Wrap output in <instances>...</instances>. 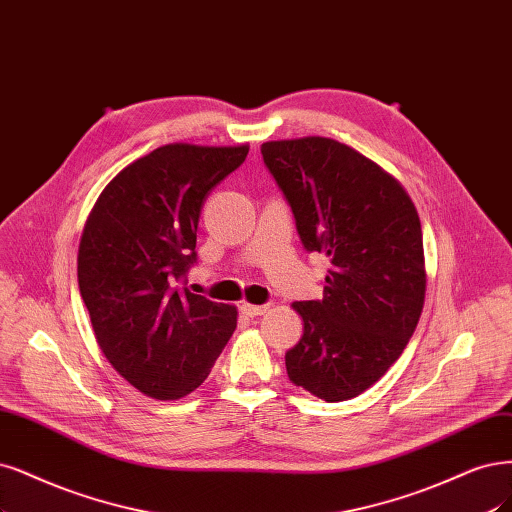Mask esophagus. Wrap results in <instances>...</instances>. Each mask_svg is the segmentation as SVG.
<instances>
[{"label":"esophagus","mask_w":512,"mask_h":512,"mask_svg":"<svg viewBox=\"0 0 512 512\" xmlns=\"http://www.w3.org/2000/svg\"><path fill=\"white\" fill-rule=\"evenodd\" d=\"M241 311L248 315V317H256V315H262L269 311V305H250V303H243L241 305Z\"/></svg>","instance_id":"esophagus-1"}]
</instances>
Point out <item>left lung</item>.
Segmentation results:
<instances>
[{"label":"left lung","mask_w":512,"mask_h":512,"mask_svg":"<svg viewBox=\"0 0 512 512\" xmlns=\"http://www.w3.org/2000/svg\"><path fill=\"white\" fill-rule=\"evenodd\" d=\"M307 252L328 256L322 301L294 303L303 337L288 354L294 385L326 402L356 398L407 347L426 298L417 209L396 178L328 137L260 146Z\"/></svg>","instance_id":"8db88e82"}]
</instances>
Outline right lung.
I'll use <instances>...</instances> for the list:
<instances>
[{
  "instance_id": "1",
  "label": "right lung",
  "mask_w": 512,
  "mask_h": 512,
  "mask_svg": "<svg viewBox=\"0 0 512 512\" xmlns=\"http://www.w3.org/2000/svg\"><path fill=\"white\" fill-rule=\"evenodd\" d=\"M250 146L167 144L103 188L84 224L78 286L103 356L139 392L178 400L207 379L237 309L178 284L197 262L201 207Z\"/></svg>"
}]
</instances>
